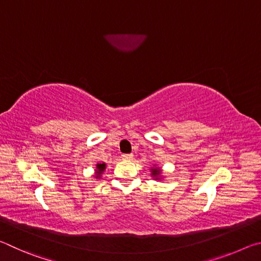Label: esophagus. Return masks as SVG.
Segmentation results:
<instances>
[{"mask_svg":"<svg viewBox=\"0 0 261 261\" xmlns=\"http://www.w3.org/2000/svg\"><path fill=\"white\" fill-rule=\"evenodd\" d=\"M122 159H123V160L130 161V160H132V159H134V155H132V154H122Z\"/></svg>","mask_w":261,"mask_h":261,"instance_id":"obj_1","label":"esophagus"}]
</instances>
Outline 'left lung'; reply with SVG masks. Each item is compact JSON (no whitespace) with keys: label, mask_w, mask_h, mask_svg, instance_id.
<instances>
[{"label":"left lung","mask_w":261,"mask_h":261,"mask_svg":"<svg viewBox=\"0 0 261 261\" xmlns=\"http://www.w3.org/2000/svg\"><path fill=\"white\" fill-rule=\"evenodd\" d=\"M151 175L153 176L154 178L155 179H161V169L159 167H156L155 165H154L152 168H151Z\"/></svg>","instance_id":"1"}]
</instances>
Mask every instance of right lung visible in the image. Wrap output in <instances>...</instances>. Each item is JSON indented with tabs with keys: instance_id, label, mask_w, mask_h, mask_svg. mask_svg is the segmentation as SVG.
Masks as SVG:
<instances>
[{
	"instance_id": "add662e5",
	"label": "right lung",
	"mask_w": 261,
	"mask_h": 261,
	"mask_svg": "<svg viewBox=\"0 0 261 261\" xmlns=\"http://www.w3.org/2000/svg\"><path fill=\"white\" fill-rule=\"evenodd\" d=\"M105 169H106V163H98V165H96V167H95L94 177L95 178H101V176H102Z\"/></svg>"
}]
</instances>
